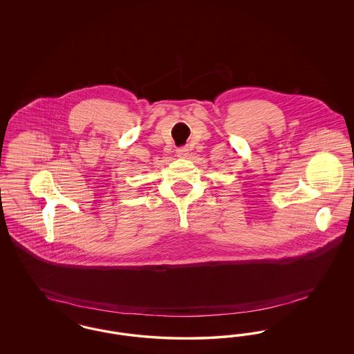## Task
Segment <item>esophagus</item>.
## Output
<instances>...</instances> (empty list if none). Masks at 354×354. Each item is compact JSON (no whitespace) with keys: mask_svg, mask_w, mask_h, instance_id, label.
Listing matches in <instances>:
<instances>
[{"mask_svg":"<svg viewBox=\"0 0 354 354\" xmlns=\"http://www.w3.org/2000/svg\"><path fill=\"white\" fill-rule=\"evenodd\" d=\"M188 147H179V149H176V155L179 156V158H185L187 155H188Z\"/></svg>","mask_w":354,"mask_h":354,"instance_id":"34e87169","label":"esophagus"}]
</instances>
